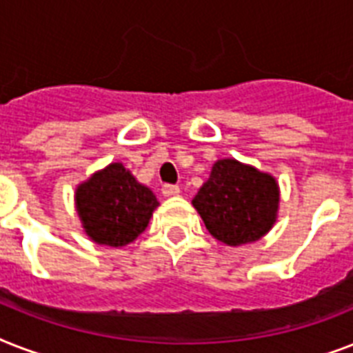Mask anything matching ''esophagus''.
<instances>
[{
  "mask_svg": "<svg viewBox=\"0 0 353 353\" xmlns=\"http://www.w3.org/2000/svg\"><path fill=\"white\" fill-rule=\"evenodd\" d=\"M161 192H163V196H166V198H170V196H177V194H179V187L166 183V185H163V188H161Z\"/></svg>",
  "mask_w": 353,
  "mask_h": 353,
  "instance_id": "1",
  "label": "esophagus"
}]
</instances>
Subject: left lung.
<instances>
[{
	"instance_id": "obj_1",
	"label": "left lung",
	"mask_w": 353,
	"mask_h": 353,
	"mask_svg": "<svg viewBox=\"0 0 353 353\" xmlns=\"http://www.w3.org/2000/svg\"><path fill=\"white\" fill-rule=\"evenodd\" d=\"M192 205L216 240L236 247L260 240L273 227L279 185L252 166L221 159L212 166Z\"/></svg>"
}]
</instances>
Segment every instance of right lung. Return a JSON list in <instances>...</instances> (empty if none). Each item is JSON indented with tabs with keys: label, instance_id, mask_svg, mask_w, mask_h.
Masks as SVG:
<instances>
[{
	"label": "right lung",
	"instance_id": "right-lung-1",
	"mask_svg": "<svg viewBox=\"0 0 353 353\" xmlns=\"http://www.w3.org/2000/svg\"><path fill=\"white\" fill-rule=\"evenodd\" d=\"M77 210L91 240L122 247L146 229L159 201L121 165L112 163L77 188Z\"/></svg>",
	"mask_w": 353,
	"mask_h": 353
}]
</instances>
